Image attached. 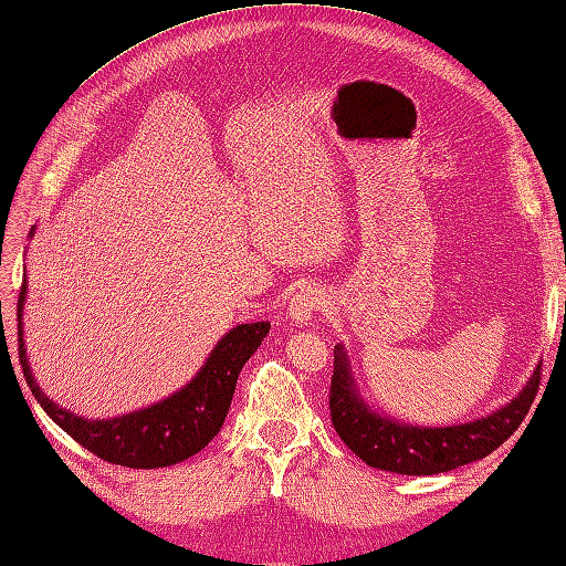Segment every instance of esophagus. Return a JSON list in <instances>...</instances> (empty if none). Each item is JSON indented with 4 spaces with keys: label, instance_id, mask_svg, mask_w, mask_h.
<instances>
[{
    "label": "esophagus",
    "instance_id": "esophagus-1",
    "mask_svg": "<svg viewBox=\"0 0 566 566\" xmlns=\"http://www.w3.org/2000/svg\"><path fill=\"white\" fill-rule=\"evenodd\" d=\"M321 306H325L323 289L317 286L301 289V292L294 294L292 303H289V317H292L294 325H308L313 321L315 311H321Z\"/></svg>",
    "mask_w": 566,
    "mask_h": 566
}]
</instances>
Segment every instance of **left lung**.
<instances>
[{
  "instance_id": "left-lung-1",
  "label": "left lung",
  "mask_w": 566,
  "mask_h": 566,
  "mask_svg": "<svg viewBox=\"0 0 566 566\" xmlns=\"http://www.w3.org/2000/svg\"><path fill=\"white\" fill-rule=\"evenodd\" d=\"M541 366L524 389L490 416L449 428L399 423L375 413L358 395L344 344L335 346V373L329 387L332 426L352 452L368 467L403 475L444 473L488 457L512 438L538 395Z\"/></svg>"
}]
</instances>
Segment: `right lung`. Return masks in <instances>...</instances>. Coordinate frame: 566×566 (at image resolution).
I'll return each instance as SVG.
<instances>
[{
  "mask_svg": "<svg viewBox=\"0 0 566 566\" xmlns=\"http://www.w3.org/2000/svg\"><path fill=\"white\" fill-rule=\"evenodd\" d=\"M23 301L25 280L19 294V360L33 397L52 421L88 452L128 469L174 467V463L198 454L220 432L231 407V397H234L239 373L270 332V323L265 321L237 325L217 342L206 366L179 392L148 409L107 418V421L105 418L88 421V418L56 407L33 378L21 325Z\"/></svg>",
  "mask_w": 566,
  "mask_h": 566,
  "instance_id": "add662e5",
  "label": "right lung"
}]
</instances>
